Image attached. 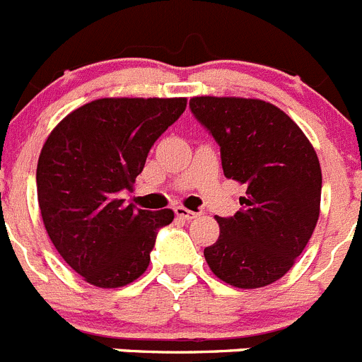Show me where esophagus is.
Returning <instances> with one entry per match:
<instances>
[{"label": "esophagus", "instance_id": "1", "mask_svg": "<svg viewBox=\"0 0 362 362\" xmlns=\"http://www.w3.org/2000/svg\"><path fill=\"white\" fill-rule=\"evenodd\" d=\"M174 211H175V215H177L179 218H185V221H192V218H195L199 215V214H195V211L188 210V208H185V206H175Z\"/></svg>", "mask_w": 362, "mask_h": 362}]
</instances>
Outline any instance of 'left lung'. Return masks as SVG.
<instances>
[{"instance_id":"obj_1","label":"left lung","mask_w":362,"mask_h":362,"mask_svg":"<svg viewBox=\"0 0 362 362\" xmlns=\"http://www.w3.org/2000/svg\"><path fill=\"white\" fill-rule=\"evenodd\" d=\"M190 107L221 145L224 175L246 187L240 210L217 217L221 233L204 258L228 285L265 287L293 267L320 218L316 151L291 116L260 98L194 97Z\"/></svg>"}]
</instances>
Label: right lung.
I'll use <instances>...</instances> for the list:
<instances>
[{
    "label": "right lung",
    "instance_id": "right-lung-1",
    "mask_svg": "<svg viewBox=\"0 0 362 362\" xmlns=\"http://www.w3.org/2000/svg\"><path fill=\"white\" fill-rule=\"evenodd\" d=\"M187 109V98H98L59 122L37 161L46 233L84 281L116 289L147 271L158 228L174 211L136 210L132 190L148 151Z\"/></svg>",
    "mask_w": 362,
    "mask_h": 362
}]
</instances>
